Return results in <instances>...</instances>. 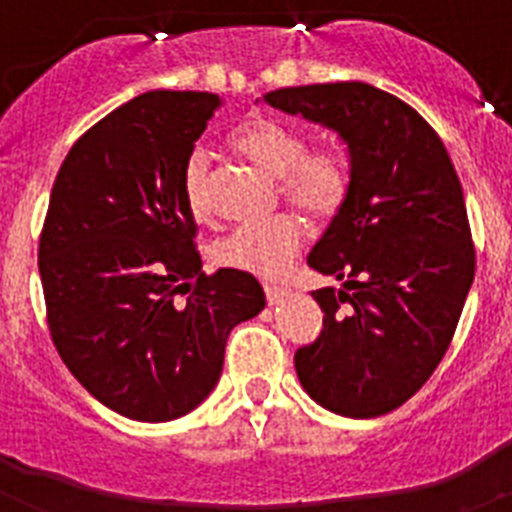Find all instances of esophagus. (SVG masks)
Instances as JSON below:
<instances>
[{
    "instance_id": "34e87169",
    "label": "esophagus",
    "mask_w": 512,
    "mask_h": 512,
    "mask_svg": "<svg viewBox=\"0 0 512 512\" xmlns=\"http://www.w3.org/2000/svg\"><path fill=\"white\" fill-rule=\"evenodd\" d=\"M264 292H266V302H269V305H282L284 297L289 295L287 287H277V284H266Z\"/></svg>"
}]
</instances>
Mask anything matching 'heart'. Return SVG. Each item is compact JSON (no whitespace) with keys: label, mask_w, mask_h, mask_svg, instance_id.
<instances>
[{"label":"heart","mask_w":512,"mask_h":512,"mask_svg":"<svg viewBox=\"0 0 512 512\" xmlns=\"http://www.w3.org/2000/svg\"><path fill=\"white\" fill-rule=\"evenodd\" d=\"M230 148L256 169L279 179V194L315 223L336 217L351 189L346 158L336 148H307L300 130L284 122L256 117L230 133ZM182 194L197 220L210 215V158L194 148L184 161ZM305 243V225L295 215L271 217L266 223L241 225L215 241L210 256L217 266L251 277L277 279L295 261Z\"/></svg>","instance_id":"heart-1"}]
</instances>
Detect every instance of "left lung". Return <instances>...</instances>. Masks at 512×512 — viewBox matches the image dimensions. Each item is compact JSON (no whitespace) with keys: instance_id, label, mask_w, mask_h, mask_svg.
I'll use <instances>...</instances> for the list:
<instances>
[{"instance_id":"obj_1","label":"left lung","mask_w":512,"mask_h":512,"mask_svg":"<svg viewBox=\"0 0 512 512\" xmlns=\"http://www.w3.org/2000/svg\"><path fill=\"white\" fill-rule=\"evenodd\" d=\"M264 102L336 130L351 156L346 202L307 256L343 287L312 292L323 330L297 348V377L330 413H392L441 364L474 282L459 176L436 130L372 84L287 87Z\"/></svg>"}]
</instances>
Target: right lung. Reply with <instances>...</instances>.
Instances as JSON below:
<instances>
[{"label": "right lung", "instance_id": "obj_1", "mask_svg": "<svg viewBox=\"0 0 512 512\" xmlns=\"http://www.w3.org/2000/svg\"><path fill=\"white\" fill-rule=\"evenodd\" d=\"M217 107L158 89L102 117L61 164L40 233L53 346L89 395L140 423L192 413L230 330L266 305L251 274L207 277L194 246L182 171Z\"/></svg>", "mask_w": 512, "mask_h": 512}]
</instances>
